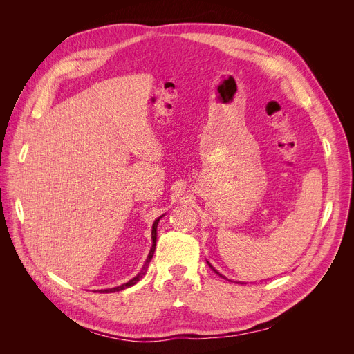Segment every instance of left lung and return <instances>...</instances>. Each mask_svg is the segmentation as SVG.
Masks as SVG:
<instances>
[{"instance_id": "obj_1", "label": "left lung", "mask_w": 354, "mask_h": 354, "mask_svg": "<svg viewBox=\"0 0 354 354\" xmlns=\"http://www.w3.org/2000/svg\"><path fill=\"white\" fill-rule=\"evenodd\" d=\"M209 267H211V268H212V270H214V271H215V272H216V274H218V275H219V277H222V278H225V277H224V275H222V274H219V272H218V271H216V270H215V268H214V267H212V266H209ZM225 280H228V278H225Z\"/></svg>"}]
</instances>
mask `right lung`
Masks as SVG:
<instances>
[{
    "label": "right lung",
    "instance_id": "obj_1",
    "mask_svg": "<svg viewBox=\"0 0 354 354\" xmlns=\"http://www.w3.org/2000/svg\"><path fill=\"white\" fill-rule=\"evenodd\" d=\"M163 216V215H162ZM162 216H159L155 222H153V227H152V248H151V251H149V255H147V258H146V261H145V266H143V268L140 270V272L135 277V278H132V280H130L129 283H126V284H122V286H119V287H115V288H107V290H99V292H116V291H122V290H124V288H129V287H132V286H135L140 278L146 274V271H147V267H149V264H151V259H152V257H153V252H155V247H156V228H158V222H159V219L162 218Z\"/></svg>",
    "mask_w": 354,
    "mask_h": 354
}]
</instances>
